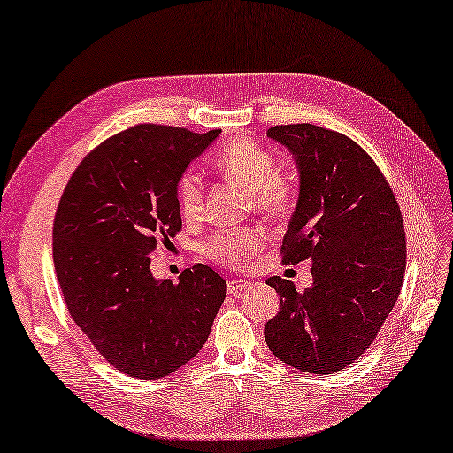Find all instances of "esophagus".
I'll list each match as a JSON object with an SVG mask.
<instances>
[{"label": "esophagus", "instance_id": "obj_1", "mask_svg": "<svg viewBox=\"0 0 453 453\" xmlns=\"http://www.w3.org/2000/svg\"><path fill=\"white\" fill-rule=\"evenodd\" d=\"M250 286V280L246 279H233L228 280V294L230 296H238L242 290H246Z\"/></svg>", "mask_w": 453, "mask_h": 453}]
</instances>
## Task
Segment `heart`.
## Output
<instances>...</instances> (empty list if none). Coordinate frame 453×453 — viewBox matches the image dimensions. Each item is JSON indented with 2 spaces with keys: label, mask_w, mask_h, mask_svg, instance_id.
Listing matches in <instances>:
<instances>
[{
  "label": "heart",
  "mask_w": 453,
  "mask_h": 453,
  "mask_svg": "<svg viewBox=\"0 0 453 453\" xmlns=\"http://www.w3.org/2000/svg\"><path fill=\"white\" fill-rule=\"evenodd\" d=\"M217 171L250 190L256 211L280 219L296 203L297 188L292 176L274 171L277 161L273 153L253 140H238L220 150L215 159ZM176 203L186 220H202L205 215L203 180L196 173H182L176 180ZM265 233L261 228H226L211 234L203 244V253L217 263L244 269L256 261L263 248Z\"/></svg>",
  "instance_id": "b5f03b06"
}]
</instances>
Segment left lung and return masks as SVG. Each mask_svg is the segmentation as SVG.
Wrapping results in <instances>:
<instances>
[{
    "label": "left lung",
    "instance_id": "8db88e82",
    "mask_svg": "<svg viewBox=\"0 0 453 453\" xmlns=\"http://www.w3.org/2000/svg\"><path fill=\"white\" fill-rule=\"evenodd\" d=\"M267 136L290 150L300 197L282 240V263L311 261V288L267 279L280 311L265 325L267 346L286 365L333 374L377 338L405 273L400 205L369 153L336 130L277 125Z\"/></svg>",
    "mask_w": 453,
    "mask_h": 453
}]
</instances>
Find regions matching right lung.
Segmentation results:
<instances>
[{"instance_id":"1","label":"right lung","mask_w":453,"mask_h":453,"mask_svg":"<svg viewBox=\"0 0 453 453\" xmlns=\"http://www.w3.org/2000/svg\"><path fill=\"white\" fill-rule=\"evenodd\" d=\"M220 130L136 125L73 173L53 219V265L73 321L107 363L156 380L205 344L226 282L203 263L153 279L150 253L180 233L176 180Z\"/></svg>"}]
</instances>
